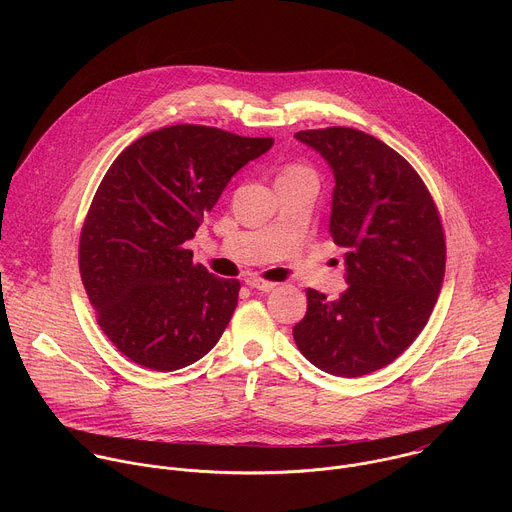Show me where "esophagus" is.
Wrapping results in <instances>:
<instances>
[{
    "label": "esophagus",
    "mask_w": 512,
    "mask_h": 512,
    "mask_svg": "<svg viewBox=\"0 0 512 512\" xmlns=\"http://www.w3.org/2000/svg\"><path fill=\"white\" fill-rule=\"evenodd\" d=\"M247 285H251L259 291H271L275 287L273 281H267V279H261V277H247Z\"/></svg>",
    "instance_id": "esophagus-1"
}]
</instances>
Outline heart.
Instances as JSON below:
<instances>
[{
  "label": "heart",
  "instance_id": "1",
  "mask_svg": "<svg viewBox=\"0 0 512 512\" xmlns=\"http://www.w3.org/2000/svg\"><path fill=\"white\" fill-rule=\"evenodd\" d=\"M306 174L314 176L312 170L308 166H304V164H289V166L283 168V172L279 176H306Z\"/></svg>",
  "mask_w": 512,
  "mask_h": 512
}]
</instances>
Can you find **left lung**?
Returning a JSON list of instances; mask_svg holds the SVG:
<instances>
[{"mask_svg": "<svg viewBox=\"0 0 512 512\" xmlns=\"http://www.w3.org/2000/svg\"><path fill=\"white\" fill-rule=\"evenodd\" d=\"M296 137L334 172L330 235L346 249L348 287L338 300L308 287L294 340L330 375H369L407 350L431 316L446 271L442 216L415 168L381 139L352 127Z\"/></svg>", "mask_w": 512, "mask_h": 512, "instance_id": "left-lung-1", "label": "left lung"}]
</instances>
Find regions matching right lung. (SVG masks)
<instances>
[{
    "label": "right lung",
    "instance_id": "right-lung-1",
    "mask_svg": "<svg viewBox=\"0 0 512 512\" xmlns=\"http://www.w3.org/2000/svg\"><path fill=\"white\" fill-rule=\"evenodd\" d=\"M271 137L180 123L135 139L103 176L79 241V269L115 348L152 371H178L225 332L241 281L208 273L186 241L229 180Z\"/></svg>",
    "mask_w": 512,
    "mask_h": 512
}]
</instances>
